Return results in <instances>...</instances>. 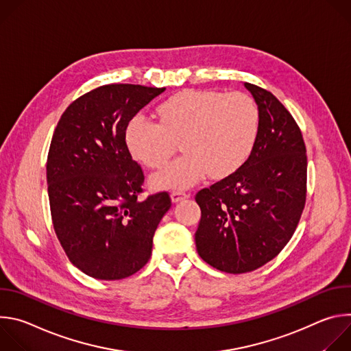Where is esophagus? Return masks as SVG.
<instances>
[{"label":"esophagus","mask_w":351,"mask_h":351,"mask_svg":"<svg viewBox=\"0 0 351 351\" xmlns=\"http://www.w3.org/2000/svg\"><path fill=\"white\" fill-rule=\"evenodd\" d=\"M189 197H190V194L184 193V191H172V194H171V198L173 203H179V202H182V199L189 198Z\"/></svg>","instance_id":"1"}]
</instances>
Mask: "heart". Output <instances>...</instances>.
Instances as JSON below:
<instances>
[{
	"instance_id": "obj_1",
	"label": "heart",
	"mask_w": 351,
	"mask_h": 351,
	"mask_svg": "<svg viewBox=\"0 0 351 351\" xmlns=\"http://www.w3.org/2000/svg\"><path fill=\"white\" fill-rule=\"evenodd\" d=\"M158 122L136 115L126 143L143 165L160 169L178 148L184 154L153 178L160 189H186L207 173L222 179L234 173L252 154L258 133V108L245 93L184 90L164 101Z\"/></svg>"
}]
</instances>
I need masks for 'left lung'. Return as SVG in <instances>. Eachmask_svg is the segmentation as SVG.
Wrapping results in <instances>:
<instances>
[{
	"mask_svg": "<svg viewBox=\"0 0 351 351\" xmlns=\"http://www.w3.org/2000/svg\"><path fill=\"white\" fill-rule=\"evenodd\" d=\"M258 106V133L247 161L202 189L197 253L226 274H245L274 260L291 239L307 197L302 130L268 90L244 83Z\"/></svg>",
	"mask_w": 351,
	"mask_h": 351,
	"instance_id": "obj_1",
	"label": "left lung"
}]
</instances>
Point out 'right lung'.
I'll list each match as a JSON object with an SVG mask.
<instances>
[{"mask_svg":"<svg viewBox=\"0 0 351 351\" xmlns=\"http://www.w3.org/2000/svg\"><path fill=\"white\" fill-rule=\"evenodd\" d=\"M164 90L99 86L76 98L54 130L47 157L53 226L69 261L91 278L140 271L172 206L168 191L137 198L145 178L126 143L129 122Z\"/></svg>","mask_w":351,"mask_h":351,"instance_id":"1","label":"right lung"}]
</instances>
